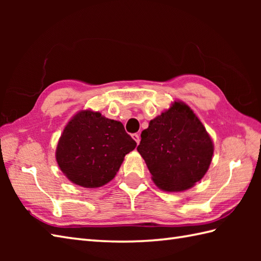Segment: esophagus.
<instances>
[{"label": "esophagus", "mask_w": 261, "mask_h": 261, "mask_svg": "<svg viewBox=\"0 0 261 261\" xmlns=\"http://www.w3.org/2000/svg\"><path fill=\"white\" fill-rule=\"evenodd\" d=\"M131 137H132V139H134V140L137 142V145H139V142H140V136L138 135V134H134Z\"/></svg>", "instance_id": "1"}]
</instances>
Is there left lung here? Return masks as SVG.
<instances>
[{
  "label": "left lung",
  "mask_w": 261,
  "mask_h": 261,
  "mask_svg": "<svg viewBox=\"0 0 261 261\" xmlns=\"http://www.w3.org/2000/svg\"><path fill=\"white\" fill-rule=\"evenodd\" d=\"M137 150L160 190L181 192L199 181L213 156V142L190 107L175 102L149 122Z\"/></svg>",
  "instance_id": "obj_1"
}]
</instances>
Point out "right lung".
I'll list each match as a JSON object with an SVG mask.
<instances>
[{"instance_id":"add662e5","label":"right lung","mask_w":261,"mask_h":261,"mask_svg":"<svg viewBox=\"0 0 261 261\" xmlns=\"http://www.w3.org/2000/svg\"><path fill=\"white\" fill-rule=\"evenodd\" d=\"M136 146L121 122L86 110L66 125L58 141L56 159L70 181L95 188L114 178L124 156Z\"/></svg>"}]
</instances>
